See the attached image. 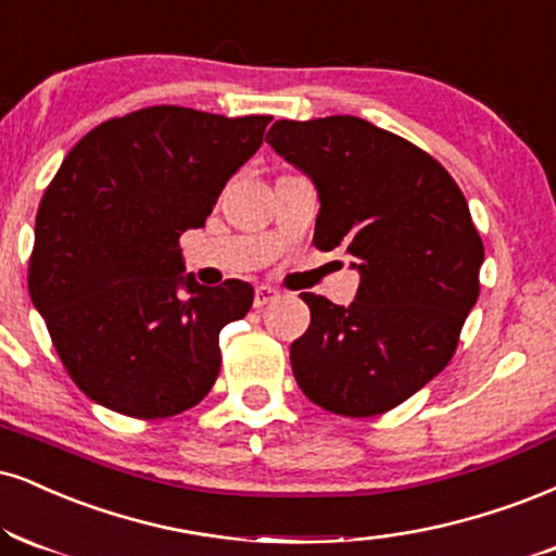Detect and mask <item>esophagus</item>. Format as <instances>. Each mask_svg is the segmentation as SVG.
Instances as JSON below:
<instances>
[{"mask_svg":"<svg viewBox=\"0 0 556 556\" xmlns=\"http://www.w3.org/2000/svg\"><path fill=\"white\" fill-rule=\"evenodd\" d=\"M277 298H279V292L274 290L271 285H258L256 287V295H253V305L264 307V305H269L271 300H277Z\"/></svg>","mask_w":556,"mask_h":556,"instance_id":"obj_1","label":"esophagus"}]
</instances>
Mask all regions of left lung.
<instances>
[{
  "label": "left lung",
  "mask_w": 556,
  "mask_h": 556,
  "mask_svg": "<svg viewBox=\"0 0 556 556\" xmlns=\"http://www.w3.org/2000/svg\"><path fill=\"white\" fill-rule=\"evenodd\" d=\"M266 142L313 180V243L359 271L350 305L303 292L311 326L290 346L298 386L342 417H376L430 383L477 305L484 245L438 160L357 116L274 122Z\"/></svg>",
  "instance_id": "1"
}]
</instances>
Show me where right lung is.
<instances>
[{
	"mask_svg": "<svg viewBox=\"0 0 556 556\" xmlns=\"http://www.w3.org/2000/svg\"><path fill=\"white\" fill-rule=\"evenodd\" d=\"M269 122L152 105L96 126L64 157L36 214L28 290L96 404L157 419L210 393L219 331L249 313L253 287L199 285L178 238L204 227Z\"/></svg>",
	"mask_w": 556,
	"mask_h": 556,
	"instance_id": "obj_1",
	"label": "right lung"
}]
</instances>
